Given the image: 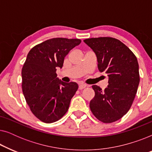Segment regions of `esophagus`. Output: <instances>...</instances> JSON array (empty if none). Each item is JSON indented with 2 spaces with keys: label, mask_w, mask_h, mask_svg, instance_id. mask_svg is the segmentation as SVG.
I'll use <instances>...</instances> for the list:
<instances>
[{
  "label": "esophagus",
  "mask_w": 152,
  "mask_h": 152,
  "mask_svg": "<svg viewBox=\"0 0 152 152\" xmlns=\"http://www.w3.org/2000/svg\"><path fill=\"white\" fill-rule=\"evenodd\" d=\"M86 87V84H79V89H80V90H82V89H84Z\"/></svg>",
  "instance_id": "1"
}]
</instances>
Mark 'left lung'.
Segmentation results:
<instances>
[{
    "label": "left lung",
    "mask_w": 152,
    "mask_h": 152,
    "mask_svg": "<svg viewBox=\"0 0 152 152\" xmlns=\"http://www.w3.org/2000/svg\"><path fill=\"white\" fill-rule=\"evenodd\" d=\"M94 52L98 70L108 76L104 91L93 85L95 97L90 109L95 117L104 123L117 121L132 107L140 82L139 66L134 54L118 39L99 37L84 40Z\"/></svg>",
    "instance_id": "left-lung-1"
}]
</instances>
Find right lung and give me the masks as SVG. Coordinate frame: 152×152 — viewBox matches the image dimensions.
<instances>
[{"instance_id": "obj_1", "label": "right lung", "mask_w": 152, "mask_h": 152, "mask_svg": "<svg viewBox=\"0 0 152 152\" xmlns=\"http://www.w3.org/2000/svg\"><path fill=\"white\" fill-rule=\"evenodd\" d=\"M80 43L78 39L54 38L37 45L28 54L21 72L23 93L31 111L41 121H57L68 110L78 84L62 82L56 71Z\"/></svg>"}]
</instances>
